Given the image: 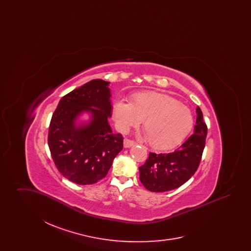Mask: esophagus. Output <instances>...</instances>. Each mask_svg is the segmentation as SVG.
Returning a JSON list of instances; mask_svg holds the SVG:
<instances>
[{
    "instance_id": "34e87169",
    "label": "esophagus",
    "mask_w": 251,
    "mask_h": 251,
    "mask_svg": "<svg viewBox=\"0 0 251 251\" xmlns=\"http://www.w3.org/2000/svg\"><path fill=\"white\" fill-rule=\"evenodd\" d=\"M123 144H124V147H125V148H130V147L134 145V141H132L131 139H128V138H125Z\"/></svg>"
}]
</instances>
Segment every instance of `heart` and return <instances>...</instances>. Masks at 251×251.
<instances>
[{
  "label": "heart",
  "instance_id": "heart-1",
  "mask_svg": "<svg viewBox=\"0 0 251 251\" xmlns=\"http://www.w3.org/2000/svg\"><path fill=\"white\" fill-rule=\"evenodd\" d=\"M116 123L127 131L143 120V130L150 146L168 151L178 146L194 125L191 111L171 96L147 91L131 97V103L119 100L114 104Z\"/></svg>",
  "mask_w": 251,
  "mask_h": 251
}]
</instances>
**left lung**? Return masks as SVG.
Wrapping results in <instances>:
<instances>
[{"instance_id":"8db88e82","label":"left lung","mask_w":251,"mask_h":251,"mask_svg":"<svg viewBox=\"0 0 251 251\" xmlns=\"http://www.w3.org/2000/svg\"><path fill=\"white\" fill-rule=\"evenodd\" d=\"M197 114L195 131L184 143L170 153L150 152L145 164L139 167V179L148 190L159 193L179 188L197 171L208 131L199 106Z\"/></svg>"}]
</instances>
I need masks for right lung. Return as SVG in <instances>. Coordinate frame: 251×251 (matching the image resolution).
Returning a JSON list of instances; mask_svg holds the SVG:
<instances>
[{"label":"right lung","instance_id":"1","mask_svg":"<svg viewBox=\"0 0 251 251\" xmlns=\"http://www.w3.org/2000/svg\"><path fill=\"white\" fill-rule=\"evenodd\" d=\"M109 82L95 79L60 100L49 127L50 155L60 173L72 182L93 184L107 175L123 149L121 133L109 125L112 105ZM84 111L92 114L86 126L75 121Z\"/></svg>","mask_w":251,"mask_h":251}]
</instances>
